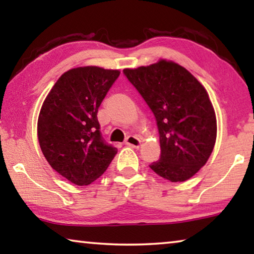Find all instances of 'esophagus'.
Wrapping results in <instances>:
<instances>
[{
	"label": "esophagus",
	"instance_id": "1",
	"mask_svg": "<svg viewBox=\"0 0 254 254\" xmlns=\"http://www.w3.org/2000/svg\"><path fill=\"white\" fill-rule=\"evenodd\" d=\"M126 144L130 147H133V148H139L140 144H141V141H140V139L138 136L135 135H127V138L126 139Z\"/></svg>",
	"mask_w": 254,
	"mask_h": 254
}]
</instances>
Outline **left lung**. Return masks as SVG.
<instances>
[{
  "mask_svg": "<svg viewBox=\"0 0 254 254\" xmlns=\"http://www.w3.org/2000/svg\"><path fill=\"white\" fill-rule=\"evenodd\" d=\"M154 114L160 157L149 167L171 182L192 178L210 157L217 135L212 104L202 84L174 62L124 69Z\"/></svg>",
  "mask_w": 254,
  "mask_h": 254,
  "instance_id": "8db88e82",
  "label": "left lung"
}]
</instances>
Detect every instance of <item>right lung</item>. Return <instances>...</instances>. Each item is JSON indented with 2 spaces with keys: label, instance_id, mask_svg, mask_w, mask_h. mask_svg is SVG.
<instances>
[{
  "label": "right lung",
  "instance_id": "obj_1",
  "mask_svg": "<svg viewBox=\"0 0 254 254\" xmlns=\"http://www.w3.org/2000/svg\"><path fill=\"white\" fill-rule=\"evenodd\" d=\"M120 71L98 66L69 70L60 76L38 118V141L54 171L82 187L107 170L118 149L100 133L98 108Z\"/></svg>",
  "mask_w": 254,
  "mask_h": 254
}]
</instances>
